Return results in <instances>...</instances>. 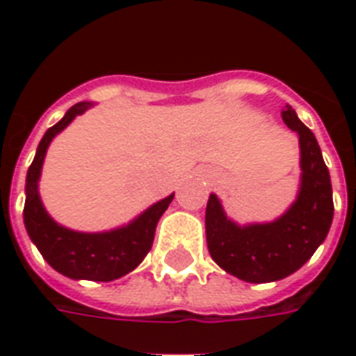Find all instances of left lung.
<instances>
[{"mask_svg":"<svg viewBox=\"0 0 356 356\" xmlns=\"http://www.w3.org/2000/svg\"><path fill=\"white\" fill-rule=\"evenodd\" d=\"M284 124L299 137L298 198L270 223L238 225L227 217L217 194L206 206V240L211 259L244 282L282 280L305 265L321 246L334 219L330 171L313 131L290 104L282 110Z\"/></svg>","mask_w":356,"mask_h":356,"instance_id":"obj_1","label":"left lung"}]
</instances>
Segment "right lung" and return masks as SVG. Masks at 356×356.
<instances>
[{"mask_svg":"<svg viewBox=\"0 0 356 356\" xmlns=\"http://www.w3.org/2000/svg\"><path fill=\"white\" fill-rule=\"evenodd\" d=\"M93 102H78L68 108L65 118L49 127L38 145L34 162L26 173V202H24V227L30 240L40 250L43 259L60 275L74 280H95L110 282L122 278L147 257L154 242L156 225L173 200V194L156 202L140 216L124 227L102 232H80L58 225L43 208L40 198V177L42 165L51 140L65 127L81 116Z\"/></svg>","mask_w":356,"mask_h":356,"instance_id":"1","label":"right lung"}]
</instances>
